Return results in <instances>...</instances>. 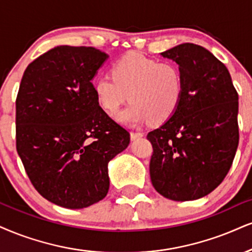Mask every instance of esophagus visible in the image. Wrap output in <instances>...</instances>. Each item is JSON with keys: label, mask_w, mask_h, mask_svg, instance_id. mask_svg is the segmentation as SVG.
<instances>
[{"label": "esophagus", "mask_w": 252, "mask_h": 252, "mask_svg": "<svg viewBox=\"0 0 252 252\" xmlns=\"http://www.w3.org/2000/svg\"><path fill=\"white\" fill-rule=\"evenodd\" d=\"M142 136H145L144 133H140V132H132L131 133V139H132V140H136V139L142 138Z\"/></svg>", "instance_id": "esophagus-1"}]
</instances>
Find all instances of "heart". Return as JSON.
Here are the masks:
<instances>
[{
  "label": "heart",
  "instance_id": "heart-1",
  "mask_svg": "<svg viewBox=\"0 0 252 252\" xmlns=\"http://www.w3.org/2000/svg\"><path fill=\"white\" fill-rule=\"evenodd\" d=\"M112 77H98L93 91L102 110L110 114L119 111L129 97L132 102L117 117L126 126H139L148 119L163 123L181 104L183 77L173 63L129 54L113 64Z\"/></svg>",
  "mask_w": 252,
  "mask_h": 252
}]
</instances>
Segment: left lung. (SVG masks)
<instances>
[{
    "instance_id": "obj_1",
    "label": "left lung",
    "mask_w": 252,
    "mask_h": 252,
    "mask_svg": "<svg viewBox=\"0 0 252 252\" xmlns=\"http://www.w3.org/2000/svg\"><path fill=\"white\" fill-rule=\"evenodd\" d=\"M179 65L183 97L175 113L148 133L153 187L173 201H192L219 187L237 151L238 94L225 65L201 45L160 54Z\"/></svg>"
}]
</instances>
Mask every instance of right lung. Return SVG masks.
I'll list each match as a JSON object with an SVG mask.
<instances>
[{
	"label": "right lung",
	"instance_id": "right-lung-1",
	"mask_svg": "<svg viewBox=\"0 0 252 252\" xmlns=\"http://www.w3.org/2000/svg\"><path fill=\"white\" fill-rule=\"evenodd\" d=\"M108 55L86 46H56L28 65L16 99V148L43 197L67 209L101 201L108 162L129 133L99 106L92 80Z\"/></svg>",
	"mask_w": 252,
	"mask_h": 252
}]
</instances>
